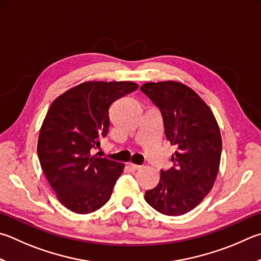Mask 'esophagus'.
Instances as JSON below:
<instances>
[{
    "mask_svg": "<svg viewBox=\"0 0 261 261\" xmlns=\"http://www.w3.org/2000/svg\"><path fill=\"white\" fill-rule=\"evenodd\" d=\"M127 165H129V168L131 169V170H139V169H141V165H138V164H134V163H127Z\"/></svg>",
    "mask_w": 261,
    "mask_h": 261,
    "instance_id": "esophagus-1",
    "label": "esophagus"
}]
</instances>
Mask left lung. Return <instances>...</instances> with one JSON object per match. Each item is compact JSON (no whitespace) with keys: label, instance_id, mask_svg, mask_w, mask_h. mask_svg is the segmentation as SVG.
<instances>
[{"label":"left lung","instance_id":"1","mask_svg":"<svg viewBox=\"0 0 261 261\" xmlns=\"http://www.w3.org/2000/svg\"><path fill=\"white\" fill-rule=\"evenodd\" d=\"M140 90L161 111L165 137L178 147L171 156L174 167L161 170L160 182L146 192L145 200L163 215H185L215 184L222 147L219 125L210 107L187 85L148 82Z\"/></svg>","mask_w":261,"mask_h":261}]
</instances>
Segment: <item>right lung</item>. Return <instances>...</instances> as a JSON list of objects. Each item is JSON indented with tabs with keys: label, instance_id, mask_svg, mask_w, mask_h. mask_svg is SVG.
Returning a JSON list of instances; mask_svg holds the SVG:
<instances>
[{
	"label": "right lung",
	"instance_id": "right-lung-1",
	"mask_svg": "<svg viewBox=\"0 0 261 261\" xmlns=\"http://www.w3.org/2000/svg\"><path fill=\"white\" fill-rule=\"evenodd\" d=\"M138 89L134 82L89 81L51 103L42 123L37 155L57 198L68 210L87 215L110 200L124 164L91 155L110 129V108Z\"/></svg>",
	"mask_w": 261,
	"mask_h": 261
}]
</instances>
